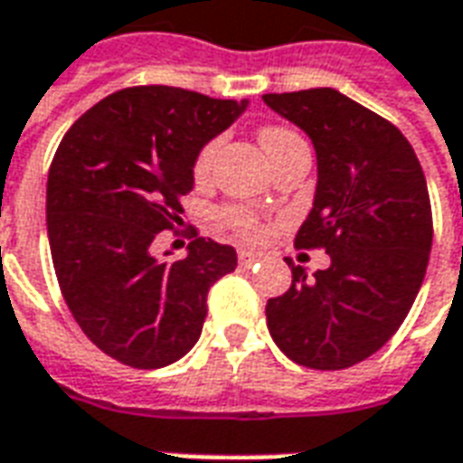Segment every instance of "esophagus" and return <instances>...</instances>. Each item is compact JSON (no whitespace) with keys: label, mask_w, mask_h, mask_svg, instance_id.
Here are the masks:
<instances>
[{"label":"esophagus","mask_w":463,"mask_h":463,"mask_svg":"<svg viewBox=\"0 0 463 463\" xmlns=\"http://www.w3.org/2000/svg\"><path fill=\"white\" fill-rule=\"evenodd\" d=\"M238 260H241V265H245V268H250V265H255V262L262 260V252L241 250L238 252Z\"/></svg>","instance_id":"obj_1"}]
</instances>
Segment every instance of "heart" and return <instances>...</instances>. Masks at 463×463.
Wrapping results in <instances>:
<instances>
[{
  "label": "heart",
  "instance_id": "obj_1",
  "mask_svg": "<svg viewBox=\"0 0 463 463\" xmlns=\"http://www.w3.org/2000/svg\"><path fill=\"white\" fill-rule=\"evenodd\" d=\"M298 136L288 128H278V126H270V128H262L260 131V143L265 153L270 156L272 151H278L280 146L285 143L295 141ZM215 148H218V141H211L205 143L201 148V153L195 156V163H193V173H195V178H203L208 168H211L213 163V156H215ZM222 221L231 225L232 231L238 232L241 238L245 241H255V238H260L262 235V225L258 221V215L250 211H245V208H225L222 211Z\"/></svg>",
  "mask_w": 463,
  "mask_h": 463
}]
</instances>
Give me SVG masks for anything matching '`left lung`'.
<instances>
[{"instance_id":"obj_1","label":"left lung","mask_w":463,"mask_h":463,"mask_svg":"<svg viewBox=\"0 0 463 463\" xmlns=\"http://www.w3.org/2000/svg\"><path fill=\"white\" fill-rule=\"evenodd\" d=\"M262 101L315 146L317 188L295 245L330 255L312 278L288 260L292 285L268 300V330L302 367H352L387 345L424 282L434 232L427 178L397 126L335 89Z\"/></svg>"}]
</instances>
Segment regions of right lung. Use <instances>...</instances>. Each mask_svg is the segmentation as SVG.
<instances>
[{
    "instance_id": "add662e5",
    "label": "right lung",
    "mask_w": 463,
    "mask_h": 463,
    "mask_svg": "<svg viewBox=\"0 0 463 463\" xmlns=\"http://www.w3.org/2000/svg\"><path fill=\"white\" fill-rule=\"evenodd\" d=\"M245 109V99L133 86L89 109L56 148L46 181L56 280L86 337L121 364L158 369L188 354L213 282L238 265L211 238L173 262L156 260L151 242L181 221L195 156Z\"/></svg>"
}]
</instances>
